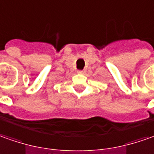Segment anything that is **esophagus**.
<instances>
[{"label":"esophagus","instance_id":"obj_1","mask_svg":"<svg viewBox=\"0 0 154 154\" xmlns=\"http://www.w3.org/2000/svg\"><path fill=\"white\" fill-rule=\"evenodd\" d=\"M77 73H79V74H83V73H84V71H83V70H78V71H77Z\"/></svg>","mask_w":154,"mask_h":154}]
</instances>
